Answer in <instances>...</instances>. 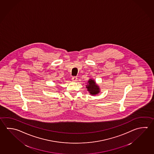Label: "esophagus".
I'll return each instance as SVG.
<instances>
[{
	"label": "esophagus",
	"mask_w": 154,
	"mask_h": 154,
	"mask_svg": "<svg viewBox=\"0 0 154 154\" xmlns=\"http://www.w3.org/2000/svg\"><path fill=\"white\" fill-rule=\"evenodd\" d=\"M77 77H76V76H73L72 77V80H73V81H77Z\"/></svg>",
	"instance_id": "obj_1"
}]
</instances>
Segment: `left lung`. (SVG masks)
Here are the masks:
<instances>
[{
    "mask_svg": "<svg viewBox=\"0 0 154 154\" xmlns=\"http://www.w3.org/2000/svg\"><path fill=\"white\" fill-rule=\"evenodd\" d=\"M87 91L91 95H96L100 92V88L98 85L95 83V81L92 79H89L87 85L86 86Z\"/></svg>",
    "mask_w": 154,
    "mask_h": 154,
    "instance_id": "obj_1",
    "label": "left lung"
}]
</instances>
